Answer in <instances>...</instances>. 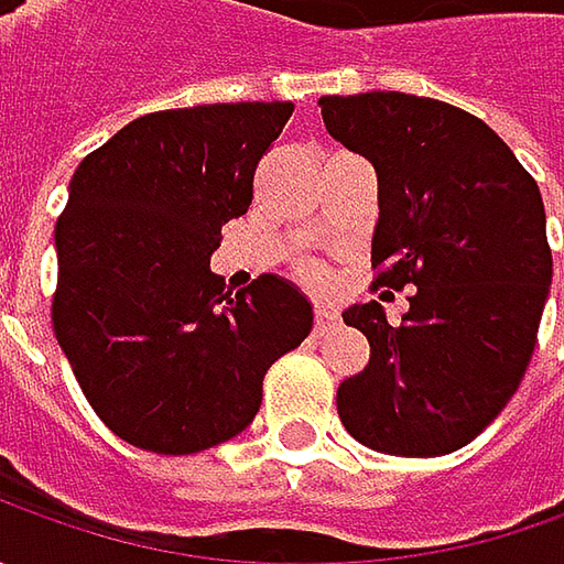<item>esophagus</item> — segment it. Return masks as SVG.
<instances>
[{"label":"esophagus","instance_id":"esophagus-1","mask_svg":"<svg viewBox=\"0 0 564 564\" xmlns=\"http://www.w3.org/2000/svg\"><path fill=\"white\" fill-rule=\"evenodd\" d=\"M338 314L333 307H326V304H316V316H314V326H316V336H323L329 326H336Z\"/></svg>","mask_w":564,"mask_h":564}]
</instances>
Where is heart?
<instances>
[{
	"mask_svg": "<svg viewBox=\"0 0 564 564\" xmlns=\"http://www.w3.org/2000/svg\"><path fill=\"white\" fill-rule=\"evenodd\" d=\"M307 279H311V282H319V279H323V272H319V270H307Z\"/></svg>",
	"mask_w": 564,
	"mask_h": 564,
	"instance_id": "heart-1",
	"label": "heart"
}]
</instances>
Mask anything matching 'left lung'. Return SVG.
I'll use <instances>...</instances> for the list:
<instances>
[{
  "mask_svg": "<svg viewBox=\"0 0 564 564\" xmlns=\"http://www.w3.org/2000/svg\"><path fill=\"white\" fill-rule=\"evenodd\" d=\"M319 106L326 131L377 169V285H417L399 326L377 301L341 314L370 364L338 386V417L386 455H448L499 417L531 364L553 282L540 187L458 106L395 90Z\"/></svg>",
  "mask_w": 564,
  "mask_h": 564,
  "instance_id": "1",
  "label": "left lung"
}]
</instances>
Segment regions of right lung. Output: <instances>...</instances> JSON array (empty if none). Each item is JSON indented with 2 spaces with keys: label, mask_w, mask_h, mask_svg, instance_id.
<instances>
[{
  "label": "right lung",
  "mask_w": 564,
  "mask_h": 564,
  "mask_svg": "<svg viewBox=\"0 0 564 564\" xmlns=\"http://www.w3.org/2000/svg\"><path fill=\"white\" fill-rule=\"evenodd\" d=\"M292 102H209L128 121L77 165L55 226V338L99 421L124 443L194 455L248 430L263 373L311 336L282 275L226 292L223 226Z\"/></svg>",
  "instance_id": "right-lung-1"
}]
</instances>
